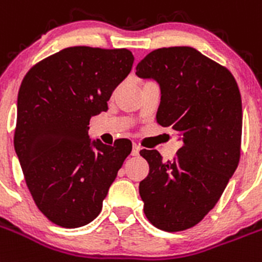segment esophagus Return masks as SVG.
Wrapping results in <instances>:
<instances>
[{
	"label": "esophagus",
	"instance_id": "1",
	"mask_svg": "<svg viewBox=\"0 0 262 262\" xmlns=\"http://www.w3.org/2000/svg\"><path fill=\"white\" fill-rule=\"evenodd\" d=\"M140 150H141V147L138 146L137 144H133V150H132V156H138V154H140Z\"/></svg>",
	"mask_w": 262,
	"mask_h": 262
}]
</instances>
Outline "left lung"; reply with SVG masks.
I'll use <instances>...</instances> for the list:
<instances>
[{
	"instance_id": "obj_1",
	"label": "left lung",
	"mask_w": 262,
	"mask_h": 262,
	"mask_svg": "<svg viewBox=\"0 0 262 262\" xmlns=\"http://www.w3.org/2000/svg\"><path fill=\"white\" fill-rule=\"evenodd\" d=\"M136 75L161 87L157 122L179 134L172 161L141 150L149 175L140 183L144 211L154 227L179 232L212 210L240 159L243 108L235 77L192 47H163L147 54Z\"/></svg>"
}]
</instances>
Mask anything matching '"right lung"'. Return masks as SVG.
Segmentation results:
<instances>
[{"mask_svg": "<svg viewBox=\"0 0 262 262\" xmlns=\"http://www.w3.org/2000/svg\"><path fill=\"white\" fill-rule=\"evenodd\" d=\"M126 49L68 47L30 68L17 101L14 149L40 212L64 228L96 219L108 190L130 154L126 138L115 145L91 141L92 116L128 76Z\"/></svg>", "mask_w": 262, "mask_h": 262, "instance_id": "1", "label": "right lung"}]
</instances>
